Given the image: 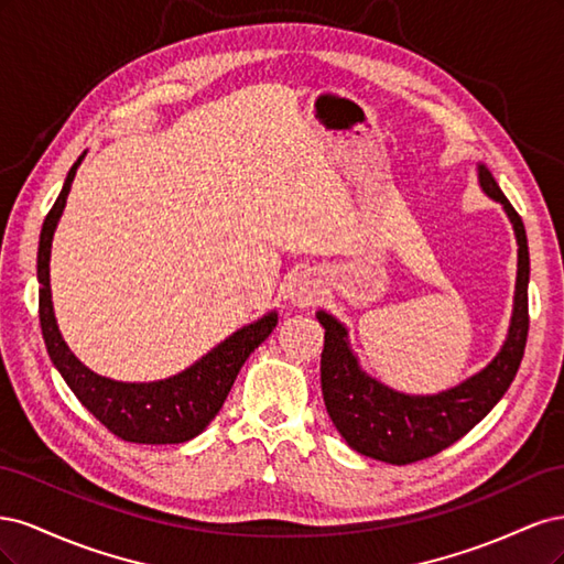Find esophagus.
I'll return each mask as SVG.
<instances>
[{
  "instance_id": "obj_1",
  "label": "esophagus",
  "mask_w": 564,
  "mask_h": 564,
  "mask_svg": "<svg viewBox=\"0 0 564 564\" xmlns=\"http://www.w3.org/2000/svg\"><path fill=\"white\" fill-rule=\"evenodd\" d=\"M319 294V280L313 275L311 270L296 272V278L289 284V299H292L296 305H311L315 303Z\"/></svg>"
}]
</instances>
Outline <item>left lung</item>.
I'll return each mask as SVG.
<instances>
[{
	"label": "left lung",
	"instance_id": "1",
	"mask_svg": "<svg viewBox=\"0 0 564 564\" xmlns=\"http://www.w3.org/2000/svg\"><path fill=\"white\" fill-rule=\"evenodd\" d=\"M480 185L489 197L503 204L508 218L513 220L520 247L513 319H510V332L501 352L494 357L489 367L440 395H402L362 373L346 344L344 324L329 313H317L324 327L319 362L324 404L338 433L355 452L392 466H406L435 456L475 429L516 379L529 334L527 232L520 214L485 166H480Z\"/></svg>",
	"mask_w": 564,
	"mask_h": 564
}]
</instances>
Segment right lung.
<instances>
[{
  "label": "right lung",
  "instance_id": "right-lung-1",
  "mask_svg": "<svg viewBox=\"0 0 564 564\" xmlns=\"http://www.w3.org/2000/svg\"><path fill=\"white\" fill-rule=\"evenodd\" d=\"M82 158L73 164L63 191L56 197L54 207L46 214L40 249H37V280L40 289V324L51 362L56 365L65 383L77 395V400L106 425V429L127 442L139 445H178L199 435L212 419L220 412L228 392L240 373L247 357L259 348L275 329L278 315L268 313L259 322L247 324L235 332L224 344L202 357L191 369H185L172 379L155 383H122L106 377H98L84 367L65 346L56 327L54 305H51L48 286V256L51 240L58 218L63 214L67 193L75 178Z\"/></svg>",
  "mask_w": 564,
  "mask_h": 564
}]
</instances>
